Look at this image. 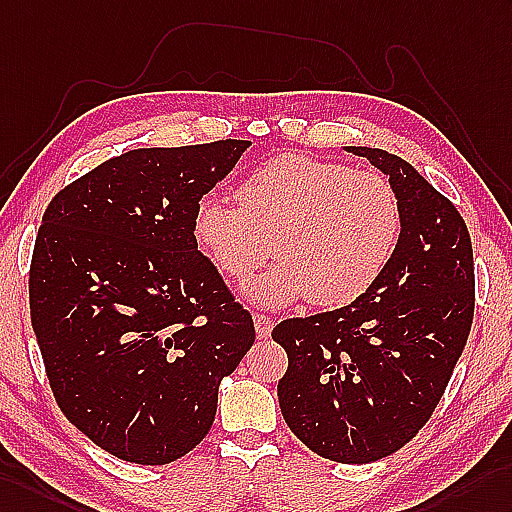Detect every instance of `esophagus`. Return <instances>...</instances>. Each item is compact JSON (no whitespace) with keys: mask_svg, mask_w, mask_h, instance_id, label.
I'll return each instance as SVG.
<instances>
[{"mask_svg":"<svg viewBox=\"0 0 512 512\" xmlns=\"http://www.w3.org/2000/svg\"><path fill=\"white\" fill-rule=\"evenodd\" d=\"M254 326H256L258 339H269L273 330V319L263 313H254Z\"/></svg>","mask_w":512,"mask_h":512,"instance_id":"esophagus-1","label":"esophagus"}]
</instances>
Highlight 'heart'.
Here are the masks:
<instances>
[{"instance_id":"heart-1","label":"heart","mask_w":512,"mask_h":512,"mask_svg":"<svg viewBox=\"0 0 512 512\" xmlns=\"http://www.w3.org/2000/svg\"><path fill=\"white\" fill-rule=\"evenodd\" d=\"M234 195L239 206L204 197L193 234L236 282L252 278L276 245V269L247 286L265 308L306 295L319 308L354 304L382 276L400 234L389 182L339 162L280 154L249 173Z\"/></svg>"}]
</instances>
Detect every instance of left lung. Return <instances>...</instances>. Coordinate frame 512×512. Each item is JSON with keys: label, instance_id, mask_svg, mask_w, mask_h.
I'll list each match as a JSON object with an SVG mask.
<instances>
[{"label": "left lung", "instance_id": "8db88e82", "mask_svg": "<svg viewBox=\"0 0 512 512\" xmlns=\"http://www.w3.org/2000/svg\"><path fill=\"white\" fill-rule=\"evenodd\" d=\"M378 167L400 204V239L378 282L354 304L284 319L289 356L282 417L315 454L363 465L426 426L465 350L476 304L465 219L400 156L345 147Z\"/></svg>", "mask_w": 512, "mask_h": 512}]
</instances>
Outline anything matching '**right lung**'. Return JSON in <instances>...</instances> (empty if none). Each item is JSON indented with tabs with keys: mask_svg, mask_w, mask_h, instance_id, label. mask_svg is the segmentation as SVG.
I'll list each match as a JSON object with an SVG mask.
<instances>
[{
	"mask_svg": "<svg viewBox=\"0 0 512 512\" xmlns=\"http://www.w3.org/2000/svg\"><path fill=\"white\" fill-rule=\"evenodd\" d=\"M249 141L110 158L49 202L30 317L65 417L108 454L167 465L204 439L254 345L252 315L197 249L195 208Z\"/></svg>",
	"mask_w": 512,
	"mask_h": 512,
	"instance_id": "right-lung-1",
	"label": "right lung"
}]
</instances>
